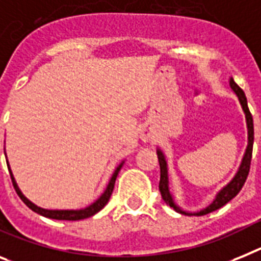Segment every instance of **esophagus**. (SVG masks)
<instances>
[{
    "mask_svg": "<svg viewBox=\"0 0 261 261\" xmlns=\"http://www.w3.org/2000/svg\"><path fill=\"white\" fill-rule=\"evenodd\" d=\"M152 138H154V135H152V133H151V131H148V130L141 131V141L144 142V143H146V142H150Z\"/></svg>",
    "mask_w": 261,
    "mask_h": 261,
    "instance_id": "34e87169",
    "label": "esophagus"
}]
</instances>
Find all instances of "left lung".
Returning a JSON list of instances; mask_svg holds the SVG:
<instances>
[{
	"mask_svg": "<svg viewBox=\"0 0 261 261\" xmlns=\"http://www.w3.org/2000/svg\"><path fill=\"white\" fill-rule=\"evenodd\" d=\"M229 87L233 93L236 94L239 102L242 105V109L244 111V115H246V122H247V131H248V144H247L246 152H244V156L242 159V163H240V167H239L236 175L232 178V180L229 181L228 185L224 186V187L220 190V191L216 194L215 199L212 200L211 204L205 208L200 210L198 212H188L181 210L174 200V196H172L171 191H170V187H168V168H167V162H166V156L162 152L159 148L156 150L158 154V161H159V166H161V180H159V191L162 194V198L166 201V204L172 207L176 212L179 214H183V215H195V216H201L207 215L210 212L216 211L220 207H223L224 204H227L231 199H233L236 195L240 192V190L243 188L244 183L247 180V176H248L249 172V166H251V159H252V147H253V119L252 115L249 113L248 103H247L246 94L240 87L235 83V81L229 80Z\"/></svg>",
	"mask_w": 261,
	"mask_h": 261,
	"instance_id": "8db88e82",
	"label": "left lung"
}]
</instances>
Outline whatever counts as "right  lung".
Listing matches in <instances>:
<instances>
[{
	"label": "right lung",
	"instance_id": "obj_1",
	"mask_svg": "<svg viewBox=\"0 0 261 261\" xmlns=\"http://www.w3.org/2000/svg\"><path fill=\"white\" fill-rule=\"evenodd\" d=\"M6 163H8L9 172H10V178H12L15 192L18 194V196L21 198V200H22L23 203H25V204L28 205L30 210H32V211L37 212V214L45 216V218L56 219V220H82V219H86V218H90V216L95 215L97 212H99L100 210L103 208L105 205L107 204V201H109L111 194H113L114 185H115V180H117L118 174H119L120 168H122V166H123L124 162H122V163H120L119 166L115 168V171H114L113 176H111L110 181H109V185H107V187H106V190H105L103 194L100 195L99 198L94 201L93 204H90L89 207H86V208H82V210H46V208H41V207L36 205L34 203H32L29 199L26 198L22 192H21V190H19L18 186H17V183H15V179L12 174V170H10V167H9V162H6Z\"/></svg>",
	"mask_w": 261,
	"mask_h": 261
}]
</instances>
